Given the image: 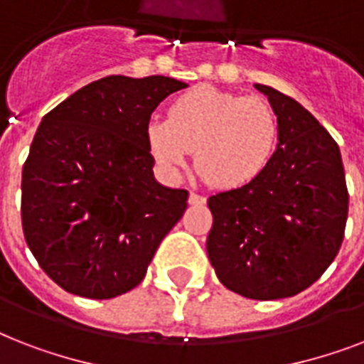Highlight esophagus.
I'll return each mask as SVG.
<instances>
[{"label": "esophagus", "instance_id": "obj_1", "mask_svg": "<svg viewBox=\"0 0 364 364\" xmlns=\"http://www.w3.org/2000/svg\"><path fill=\"white\" fill-rule=\"evenodd\" d=\"M188 204H191V205H204L205 198H204V196H200V194H196V193H191V194H188Z\"/></svg>", "mask_w": 364, "mask_h": 364}]
</instances>
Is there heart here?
<instances>
[{
  "mask_svg": "<svg viewBox=\"0 0 364 364\" xmlns=\"http://www.w3.org/2000/svg\"><path fill=\"white\" fill-rule=\"evenodd\" d=\"M279 124L259 96L200 85L170 107L168 121L151 119L145 143L166 176L177 177L193 151L196 168L217 188H242L274 159Z\"/></svg>",
  "mask_w": 364,
  "mask_h": 364,
  "instance_id": "obj_1",
  "label": "heart"
}]
</instances>
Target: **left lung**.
<instances>
[{
  "label": "left lung",
  "mask_w": 364,
  "mask_h": 364,
  "mask_svg": "<svg viewBox=\"0 0 364 364\" xmlns=\"http://www.w3.org/2000/svg\"><path fill=\"white\" fill-rule=\"evenodd\" d=\"M255 88L277 117L276 153L259 179L210 196L205 249L225 287L277 300L308 289L331 266L350 196L338 145L316 117L276 88Z\"/></svg>",
  "instance_id": "8db88e82"
}]
</instances>
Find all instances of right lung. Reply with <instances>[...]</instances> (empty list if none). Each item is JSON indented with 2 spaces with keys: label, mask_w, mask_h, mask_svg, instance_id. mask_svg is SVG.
<instances>
[{
  "label": "right lung",
  "mask_w": 364,
  "mask_h": 364,
  "mask_svg": "<svg viewBox=\"0 0 364 364\" xmlns=\"http://www.w3.org/2000/svg\"><path fill=\"white\" fill-rule=\"evenodd\" d=\"M171 77L109 75L41 119L22 168V228L45 274L71 294L113 299L139 285L188 193L154 179L145 126Z\"/></svg>",
  "instance_id": "right-lung-1"
}]
</instances>
